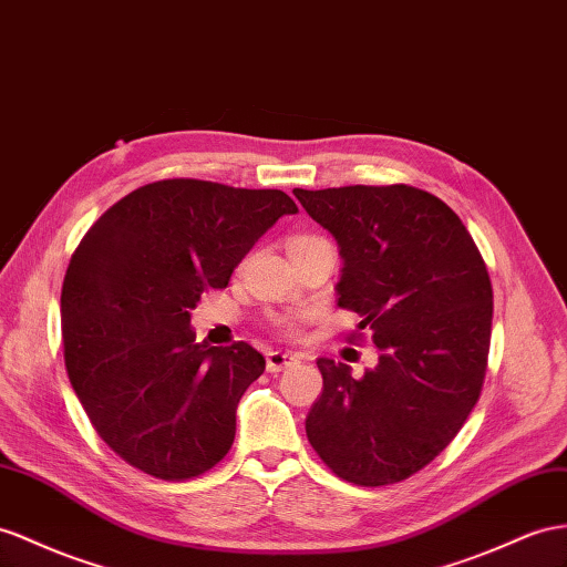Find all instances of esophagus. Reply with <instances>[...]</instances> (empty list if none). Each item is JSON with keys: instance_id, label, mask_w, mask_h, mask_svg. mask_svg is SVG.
<instances>
[{"instance_id": "obj_1", "label": "esophagus", "mask_w": 567, "mask_h": 567, "mask_svg": "<svg viewBox=\"0 0 567 567\" xmlns=\"http://www.w3.org/2000/svg\"><path fill=\"white\" fill-rule=\"evenodd\" d=\"M299 357L297 354H289V352H268L266 357V369L270 373H278V371H285L287 367L297 364Z\"/></svg>"}]
</instances>
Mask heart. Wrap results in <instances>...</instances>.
<instances>
[{
    "label": "heart",
    "mask_w": 567,
    "mask_h": 567,
    "mask_svg": "<svg viewBox=\"0 0 567 567\" xmlns=\"http://www.w3.org/2000/svg\"><path fill=\"white\" fill-rule=\"evenodd\" d=\"M318 244H328V239L318 237V235H295V237H289L287 249H289V254H292V251L309 249V246H318ZM272 326L285 330V332H295L299 326V318L297 316H278V318H272Z\"/></svg>",
    "instance_id": "1"
}]
</instances>
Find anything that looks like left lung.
Masks as SVG:
<instances>
[{"instance_id": "1", "label": "left lung", "mask_w": 567, "mask_h": 567, "mask_svg": "<svg viewBox=\"0 0 567 567\" xmlns=\"http://www.w3.org/2000/svg\"><path fill=\"white\" fill-rule=\"evenodd\" d=\"M295 196L338 239V307L359 313V330L381 350L361 379L342 361H316L323 393L307 416L309 443L344 482H404L443 453L482 395L493 318L486 264L460 217L422 188Z\"/></svg>"}]
</instances>
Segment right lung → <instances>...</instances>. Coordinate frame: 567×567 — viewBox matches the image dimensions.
<instances>
[{"instance_id": "right-lung-1", "label": "right lung", "mask_w": 567, "mask_h": 567, "mask_svg": "<svg viewBox=\"0 0 567 567\" xmlns=\"http://www.w3.org/2000/svg\"><path fill=\"white\" fill-rule=\"evenodd\" d=\"M292 213L278 188L163 179L110 206L71 254L66 373L100 439L132 467L186 482L229 453L237 404L266 359L246 342H196L192 309Z\"/></svg>"}]
</instances>
